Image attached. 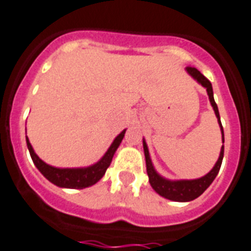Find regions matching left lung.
<instances>
[{
  "label": "left lung",
  "instance_id": "obj_1",
  "mask_svg": "<svg viewBox=\"0 0 251 251\" xmlns=\"http://www.w3.org/2000/svg\"><path fill=\"white\" fill-rule=\"evenodd\" d=\"M190 75L198 82L199 84H201L204 87L206 92H208L209 101L210 105L213 106V110L215 113V117L218 119V124L221 127V133H222V142L225 144V133H223V127L221 123V117H219L218 106L214 101V96H213V87L212 83L209 82L196 68H191L187 66L186 68ZM142 145H144V152H145V160H146V171H148L149 176V182H150L151 187L154 188L155 192L159 194L163 198L172 200V201H178V202H187L191 200H195L196 198L201 195L202 192L212 185V182L214 181V178L218 175L221 165H222L223 160V154H225V146L222 145L221 148V152H219V158L214 167L212 168V171L206 173L205 176L200 178H195V179H168V178L163 177L156 172L154 168V164L151 161L150 152H149L148 144L145 138H142Z\"/></svg>",
  "mask_w": 251,
  "mask_h": 251
}]
</instances>
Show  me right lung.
<instances>
[{"instance_id":"right-lung-1","label":"right lung","mask_w":251,"mask_h":251,"mask_svg":"<svg viewBox=\"0 0 251 251\" xmlns=\"http://www.w3.org/2000/svg\"><path fill=\"white\" fill-rule=\"evenodd\" d=\"M126 130L127 129H123L117 137L114 138L110 148L107 149L106 152L103 154L102 158L97 163L88 165V167L80 168H57L47 164L42 159H39L38 155L34 152L32 145L29 142V138L26 136L25 138L30 158H32L37 169L42 173L43 177L47 178L55 186H59L61 188H86L97 183L103 177L105 172H106L111 160H113L115 151L118 150L122 140H123Z\"/></svg>"}]
</instances>
